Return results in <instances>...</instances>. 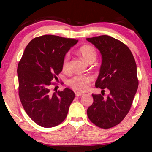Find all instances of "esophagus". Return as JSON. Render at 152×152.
<instances>
[{"label": "esophagus", "mask_w": 152, "mask_h": 152, "mask_svg": "<svg viewBox=\"0 0 152 152\" xmlns=\"http://www.w3.org/2000/svg\"><path fill=\"white\" fill-rule=\"evenodd\" d=\"M75 94L76 96H83L84 94V93H82V92H75Z\"/></svg>", "instance_id": "esophagus-1"}]
</instances>
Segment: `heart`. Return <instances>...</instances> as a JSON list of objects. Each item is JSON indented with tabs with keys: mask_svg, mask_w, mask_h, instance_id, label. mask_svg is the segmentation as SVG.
I'll return each instance as SVG.
<instances>
[{
	"mask_svg": "<svg viewBox=\"0 0 152 152\" xmlns=\"http://www.w3.org/2000/svg\"><path fill=\"white\" fill-rule=\"evenodd\" d=\"M79 53L84 60L87 62L94 61L96 58L97 53L94 47L91 45H86L80 48ZM62 69L65 72H68L70 70V55L66 54L64 57L62 62ZM92 81V78L90 76H76L70 79L68 82V85L74 91L84 92L88 88L89 84Z\"/></svg>",
	"mask_w": 152,
	"mask_h": 152,
	"instance_id": "1",
	"label": "heart"
}]
</instances>
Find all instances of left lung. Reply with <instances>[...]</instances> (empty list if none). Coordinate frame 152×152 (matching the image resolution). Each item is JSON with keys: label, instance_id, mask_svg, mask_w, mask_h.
<instances>
[{"label": "left lung", "instance_id": "obj_1", "mask_svg": "<svg viewBox=\"0 0 152 152\" xmlns=\"http://www.w3.org/2000/svg\"><path fill=\"white\" fill-rule=\"evenodd\" d=\"M86 40L102 56L95 86L110 91L107 98L92 94L93 103L87 109V115L99 127L111 128L122 121L132 107L138 88L137 66L132 51L120 41L109 35L86 38Z\"/></svg>", "mask_w": 152, "mask_h": 152}]
</instances>
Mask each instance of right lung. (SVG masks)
I'll list each match as a JSON object with an SVG mask.
<instances>
[{"mask_svg": "<svg viewBox=\"0 0 152 152\" xmlns=\"http://www.w3.org/2000/svg\"><path fill=\"white\" fill-rule=\"evenodd\" d=\"M78 42L52 35L35 37L25 48L18 64L20 102L28 116L43 127L62 123L75 97L70 88L52 93L50 86L62 70L66 53Z\"/></svg>", "mask_w": 152, "mask_h": 152, "instance_id": "right-lung-1", "label": "right lung"}]
</instances>
